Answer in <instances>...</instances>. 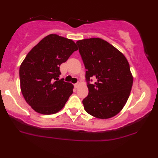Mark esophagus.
<instances>
[{"instance_id":"34e87169","label":"esophagus","mask_w":158,"mask_h":158,"mask_svg":"<svg viewBox=\"0 0 158 158\" xmlns=\"http://www.w3.org/2000/svg\"><path fill=\"white\" fill-rule=\"evenodd\" d=\"M79 85H80V83L77 82V83H76V84H74V87H75V88H78Z\"/></svg>"}]
</instances>
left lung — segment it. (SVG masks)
I'll return each mask as SVG.
<instances>
[{
    "label": "left lung",
    "mask_w": 158,
    "mask_h": 158,
    "mask_svg": "<svg viewBox=\"0 0 158 158\" xmlns=\"http://www.w3.org/2000/svg\"><path fill=\"white\" fill-rule=\"evenodd\" d=\"M85 68L89 95L82 102L85 111L98 118H109L123 108L132 89L133 77L126 58L101 38L76 42ZM91 78L97 79L90 84Z\"/></svg>",
    "instance_id": "1"
}]
</instances>
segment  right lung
<instances>
[{
    "label": "right lung",
    "instance_id": "obj_1",
    "mask_svg": "<svg viewBox=\"0 0 158 158\" xmlns=\"http://www.w3.org/2000/svg\"><path fill=\"white\" fill-rule=\"evenodd\" d=\"M77 49L72 40L51 34L26 55L19 68L21 90L37 113H57L73 94V85L59 79L60 65Z\"/></svg>",
    "mask_w": 158,
    "mask_h": 158
}]
</instances>
